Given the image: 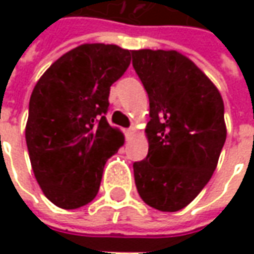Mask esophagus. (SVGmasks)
<instances>
[{
    "instance_id": "esophagus-1",
    "label": "esophagus",
    "mask_w": 254,
    "mask_h": 254,
    "mask_svg": "<svg viewBox=\"0 0 254 254\" xmlns=\"http://www.w3.org/2000/svg\"><path fill=\"white\" fill-rule=\"evenodd\" d=\"M134 132H135V128H134V127H130V128H127V130H126V134H127L128 137L134 135Z\"/></svg>"
}]
</instances>
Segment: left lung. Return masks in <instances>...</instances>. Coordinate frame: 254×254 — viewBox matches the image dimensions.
<instances>
[{
    "instance_id": "8db88e82",
    "label": "left lung",
    "mask_w": 254,
    "mask_h": 254,
    "mask_svg": "<svg viewBox=\"0 0 254 254\" xmlns=\"http://www.w3.org/2000/svg\"><path fill=\"white\" fill-rule=\"evenodd\" d=\"M150 100L148 154L132 164L141 199L162 212L185 208L209 182L226 140L222 96L177 51H132Z\"/></svg>"
}]
</instances>
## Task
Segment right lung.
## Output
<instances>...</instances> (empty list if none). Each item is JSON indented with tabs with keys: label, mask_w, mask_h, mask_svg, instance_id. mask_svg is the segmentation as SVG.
<instances>
[{
	"label": "right lung",
	"mask_w": 254,
	"mask_h": 254,
	"mask_svg": "<svg viewBox=\"0 0 254 254\" xmlns=\"http://www.w3.org/2000/svg\"><path fill=\"white\" fill-rule=\"evenodd\" d=\"M130 54L116 45H80L51 64L31 94L29 160L45 196L59 208L92 202L104 164L123 145L106 114L110 86L127 70Z\"/></svg>",
	"instance_id": "obj_1"
}]
</instances>
